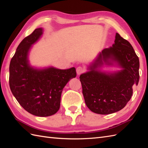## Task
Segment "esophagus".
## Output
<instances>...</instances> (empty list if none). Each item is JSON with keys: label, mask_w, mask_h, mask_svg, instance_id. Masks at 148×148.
Returning <instances> with one entry per match:
<instances>
[{"label": "esophagus", "mask_w": 148, "mask_h": 148, "mask_svg": "<svg viewBox=\"0 0 148 148\" xmlns=\"http://www.w3.org/2000/svg\"><path fill=\"white\" fill-rule=\"evenodd\" d=\"M84 71H85V70H84V69L83 67H80V66H79V67H77V69H76V72H77V74L78 75H80L81 74L83 73Z\"/></svg>", "instance_id": "obj_1"}]
</instances>
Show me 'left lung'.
I'll use <instances>...</instances> for the list:
<instances>
[{
	"mask_svg": "<svg viewBox=\"0 0 148 148\" xmlns=\"http://www.w3.org/2000/svg\"><path fill=\"white\" fill-rule=\"evenodd\" d=\"M117 62L122 69L114 73L98 70L104 62ZM139 60L130 43L116 34L112 47L103 49L89 67L90 71L80 76L86 106L92 112L109 114L122 109L130 100L133 88L139 81Z\"/></svg>",
	"mask_w": 148,
	"mask_h": 148,
	"instance_id": "left-lung-1",
	"label": "left lung"
}]
</instances>
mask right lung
Returning <instances> with one entry per match:
<instances>
[{
  "mask_svg": "<svg viewBox=\"0 0 148 148\" xmlns=\"http://www.w3.org/2000/svg\"><path fill=\"white\" fill-rule=\"evenodd\" d=\"M36 29L18 45L9 65V86L19 103L30 114L40 117L55 114L60 109L61 94L68 81L76 77V69H37L29 65L28 54L42 34Z\"/></svg>",
  "mask_w": 148,
  "mask_h": 148,
  "instance_id": "right-lung-1",
  "label": "right lung"
}]
</instances>
